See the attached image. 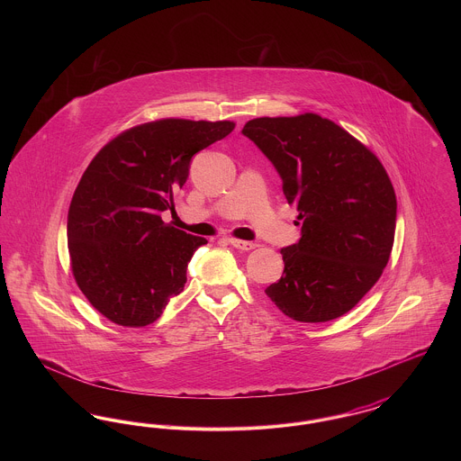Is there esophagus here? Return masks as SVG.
<instances>
[{"label":"esophagus","instance_id":"1","mask_svg":"<svg viewBox=\"0 0 461 461\" xmlns=\"http://www.w3.org/2000/svg\"><path fill=\"white\" fill-rule=\"evenodd\" d=\"M230 243L235 247V249H240V250H252L258 247V243L254 241L239 240V239H230Z\"/></svg>","mask_w":461,"mask_h":461}]
</instances>
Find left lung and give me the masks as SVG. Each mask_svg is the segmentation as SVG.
I'll return each mask as SVG.
<instances>
[{
	"label": "left lung",
	"mask_w": 461,
	"mask_h": 461,
	"mask_svg": "<svg viewBox=\"0 0 461 461\" xmlns=\"http://www.w3.org/2000/svg\"><path fill=\"white\" fill-rule=\"evenodd\" d=\"M241 132L273 162L303 237L282 249V278L266 295L288 318L323 323L351 311L389 263L395 192L357 138L318 113L258 117Z\"/></svg>",
	"instance_id": "1"
}]
</instances>
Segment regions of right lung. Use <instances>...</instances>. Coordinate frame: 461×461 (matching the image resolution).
Returning <instances> with one entry per match:
<instances>
[{
	"label": "right lung",
	"mask_w": 461,
	"mask_h": 461,
	"mask_svg": "<svg viewBox=\"0 0 461 461\" xmlns=\"http://www.w3.org/2000/svg\"><path fill=\"white\" fill-rule=\"evenodd\" d=\"M235 130L233 121L158 119L117 134L93 157L68 207L74 280L109 321L154 323L186 284V266L207 243L164 222L192 157Z\"/></svg>",
	"instance_id": "obj_1"
}]
</instances>
